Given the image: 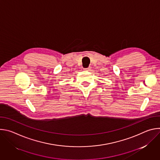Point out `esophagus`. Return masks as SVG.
I'll use <instances>...</instances> for the list:
<instances>
[{
    "mask_svg": "<svg viewBox=\"0 0 160 160\" xmlns=\"http://www.w3.org/2000/svg\"><path fill=\"white\" fill-rule=\"evenodd\" d=\"M83 70L87 71V72H90V71H91V68H90V67L85 68H83Z\"/></svg>",
    "mask_w": 160,
    "mask_h": 160,
    "instance_id": "34e87169",
    "label": "esophagus"
}]
</instances>
